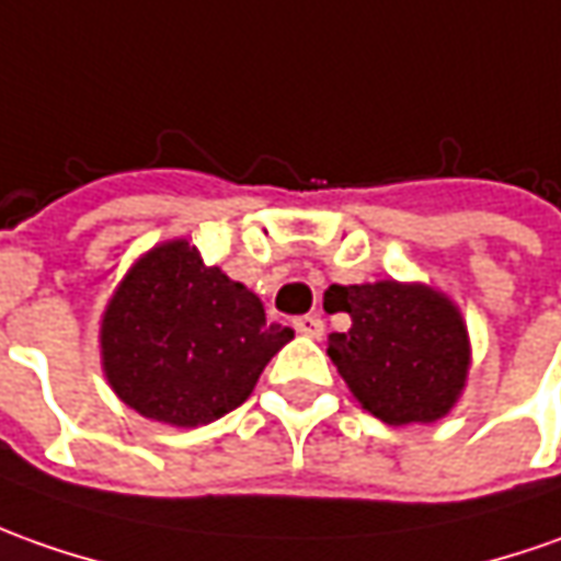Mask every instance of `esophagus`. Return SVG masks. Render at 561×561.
<instances>
[{"label":"esophagus","instance_id":"1","mask_svg":"<svg viewBox=\"0 0 561 561\" xmlns=\"http://www.w3.org/2000/svg\"><path fill=\"white\" fill-rule=\"evenodd\" d=\"M296 327V333H302V336H311V340H321L324 336V321L318 318V314H306V318H296L293 321Z\"/></svg>","mask_w":561,"mask_h":561}]
</instances>
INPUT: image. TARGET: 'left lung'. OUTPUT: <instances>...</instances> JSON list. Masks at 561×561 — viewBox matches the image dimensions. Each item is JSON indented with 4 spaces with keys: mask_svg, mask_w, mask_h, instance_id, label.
Wrapping results in <instances>:
<instances>
[{
    "mask_svg": "<svg viewBox=\"0 0 561 561\" xmlns=\"http://www.w3.org/2000/svg\"><path fill=\"white\" fill-rule=\"evenodd\" d=\"M336 289L352 327L327 336V355L360 408L389 426L435 423L454 411L472 364L457 302L401 280Z\"/></svg>",
    "mask_w": 561,
    "mask_h": 561,
    "instance_id": "obj_1",
    "label": "left lung"
}]
</instances>
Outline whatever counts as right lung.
<instances>
[{"instance_id": "right-lung-1", "label": "right lung", "mask_w": 561, "mask_h": 561, "mask_svg": "<svg viewBox=\"0 0 561 561\" xmlns=\"http://www.w3.org/2000/svg\"><path fill=\"white\" fill-rule=\"evenodd\" d=\"M293 330L184 237L138 255L101 314V370L145 420L194 430L240 408Z\"/></svg>"}]
</instances>
